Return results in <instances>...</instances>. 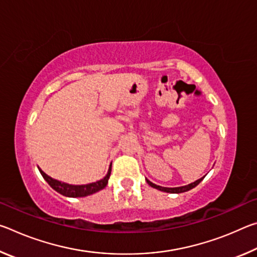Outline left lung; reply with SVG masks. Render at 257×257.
<instances>
[{
  "instance_id": "8db88e82",
  "label": "left lung",
  "mask_w": 257,
  "mask_h": 257,
  "mask_svg": "<svg viewBox=\"0 0 257 257\" xmlns=\"http://www.w3.org/2000/svg\"><path fill=\"white\" fill-rule=\"evenodd\" d=\"M204 178H205V176L204 177H202L201 179H198V180H196V181H194V182H191V184H189V185H186V186H181V187H173V188H169V187H162V186H158V185H155V184H153V182L152 181H150L149 179H146V181H147V184H149L151 187H153V188H155V189H158V190H161V191H164V193H171V194H180V193H185V191H188V190H190V189H193V188H195V187H196L199 182H201Z\"/></svg>"
}]
</instances>
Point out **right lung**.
<instances>
[{"mask_svg":"<svg viewBox=\"0 0 257 257\" xmlns=\"http://www.w3.org/2000/svg\"><path fill=\"white\" fill-rule=\"evenodd\" d=\"M111 167H112V163L110 164V167H108L106 176L104 177L103 179L98 180L96 182H90V184H87V185L67 184V182L59 181L56 179H53V178H51L50 176H47L46 173L40 168H38V170H40L43 178H44V179L47 181V184H49L55 191H58V193H60L61 195H63V196L86 197V196H89V195H93L95 193H97V191L105 188L107 185L108 178H110V175H111Z\"/></svg>","mask_w":257,"mask_h":257,"instance_id":"add662e5","label":"right lung"}]
</instances>
